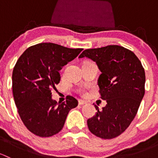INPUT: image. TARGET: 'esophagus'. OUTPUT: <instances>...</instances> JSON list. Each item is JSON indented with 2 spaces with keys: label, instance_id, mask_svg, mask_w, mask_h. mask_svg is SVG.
I'll list each match as a JSON object with an SVG mask.
<instances>
[{
  "label": "esophagus",
  "instance_id": "34e87169",
  "mask_svg": "<svg viewBox=\"0 0 158 158\" xmlns=\"http://www.w3.org/2000/svg\"><path fill=\"white\" fill-rule=\"evenodd\" d=\"M86 104V102L83 101V100H79V106H83V105Z\"/></svg>",
  "mask_w": 158,
  "mask_h": 158
}]
</instances>
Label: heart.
<instances>
[{
  "label": "heart",
  "mask_w": 158,
  "mask_h": 158,
  "mask_svg": "<svg viewBox=\"0 0 158 158\" xmlns=\"http://www.w3.org/2000/svg\"><path fill=\"white\" fill-rule=\"evenodd\" d=\"M80 92H83V90H82V89H80Z\"/></svg>",
  "instance_id": "heart-1"
}]
</instances>
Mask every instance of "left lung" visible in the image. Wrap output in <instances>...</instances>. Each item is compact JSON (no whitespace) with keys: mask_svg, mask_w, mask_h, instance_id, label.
<instances>
[{"mask_svg":"<svg viewBox=\"0 0 158 158\" xmlns=\"http://www.w3.org/2000/svg\"><path fill=\"white\" fill-rule=\"evenodd\" d=\"M95 62L101 75L98 79L101 98L107 105L87 120L95 136L111 139L123 133L135 118L144 97L145 73L132 51L118 45L88 49L79 58Z\"/></svg>","mask_w":158,"mask_h":158,"instance_id":"obj_1","label":"left lung"}]
</instances>
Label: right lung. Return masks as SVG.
<instances>
[{
	"label": "right lung",
	"instance_id": "1",
	"mask_svg": "<svg viewBox=\"0 0 158 158\" xmlns=\"http://www.w3.org/2000/svg\"><path fill=\"white\" fill-rule=\"evenodd\" d=\"M82 49L43 43L27 49L16 63L12 74L14 102L22 122L34 135L50 137L59 133L69 111L78 106L70 95L57 103L51 90L60 82L59 71Z\"/></svg>",
	"mask_w": 158,
	"mask_h": 158
}]
</instances>
